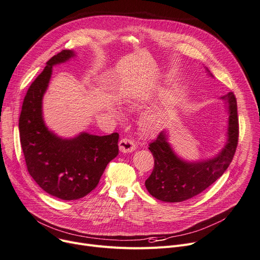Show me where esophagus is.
Instances as JSON below:
<instances>
[{"instance_id": "obj_1", "label": "esophagus", "mask_w": 260, "mask_h": 260, "mask_svg": "<svg viewBox=\"0 0 260 260\" xmlns=\"http://www.w3.org/2000/svg\"><path fill=\"white\" fill-rule=\"evenodd\" d=\"M119 149L121 152H132L136 149V144L131 139H126V138H122L119 141Z\"/></svg>"}]
</instances>
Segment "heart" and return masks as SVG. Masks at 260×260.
<instances>
[{
	"label": "heart",
	"mask_w": 260,
	"mask_h": 260,
	"mask_svg": "<svg viewBox=\"0 0 260 260\" xmlns=\"http://www.w3.org/2000/svg\"><path fill=\"white\" fill-rule=\"evenodd\" d=\"M164 112L160 109L150 110L144 113L139 121L140 131L145 135H150L157 131L163 123Z\"/></svg>",
	"instance_id": "1"
}]
</instances>
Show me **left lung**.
<instances>
[{
    "label": "left lung",
    "instance_id": "1",
    "mask_svg": "<svg viewBox=\"0 0 260 260\" xmlns=\"http://www.w3.org/2000/svg\"><path fill=\"white\" fill-rule=\"evenodd\" d=\"M206 71L212 74L208 69ZM220 99L228 103L229 123L227 143L214 158L188 162L176 154L168 143V135L162 132L149 144L154 166L145 181L148 192L155 199L167 203H179L191 199L213 184L229 167L238 142L237 102L234 94L229 92Z\"/></svg>",
    "mask_w": 260,
    "mask_h": 260
}]
</instances>
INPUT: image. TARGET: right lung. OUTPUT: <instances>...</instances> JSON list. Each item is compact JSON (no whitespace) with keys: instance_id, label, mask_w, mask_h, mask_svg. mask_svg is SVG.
Masks as SVG:
<instances>
[{"instance_id":"1","label":"right lung","mask_w":260,"mask_h":260,"mask_svg":"<svg viewBox=\"0 0 260 260\" xmlns=\"http://www.w3.org/2000/svg\"><path fill=\"white\" fill-rule=\"evenodd\" d=\"M74 56L72 50H62L47 61L44 71L29 86L19 120L29 175L47 193L64 201L81 199L95 189L119 151L117 133L108 136L81 133L62 139L45 124L42 103L52 68Z\"/></svg>"}]
</instances>
